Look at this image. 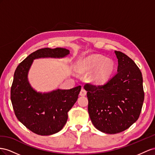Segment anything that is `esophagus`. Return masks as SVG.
I'll return each instance as SVG.
<instances>
[{"label":"esophagus","mask_w":155,"mask_h":155,"mask_svg":"<svg viewBox=\"0 0 155 155\" xmlns=\"http://www.w3.org/2000/svg\"><path fill=\"white\" fill-rule=\"evenodd\" d=\"M86 91L84 89H82L80 92V95L81 96H85L86 95Z\"/></svg>","instance_id":"esophagus-1"}]
</instances>
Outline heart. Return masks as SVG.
I'll return each mask as SVG.
<instances>
[{
    "label": "heart",
    "instance_id": "1",
    "mask_svg": "<svg viewBox=\"0 0 155 155\" xmlns=\"http://www.w3.org/2000/svg\"><path fill=\"white\" fill-rule=\"evenodd\" d=\"M114 69V61L100 55H91L82 59L77 65V72L90 73L88 80L95 85H103L108 81Z\"/></svg>",
    "mask_w": 155,
    "mask_h": 155
}]
</instances>
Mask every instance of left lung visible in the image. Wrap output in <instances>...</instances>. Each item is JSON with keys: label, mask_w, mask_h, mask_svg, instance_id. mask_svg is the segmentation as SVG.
I'll return each mask as SVG.
<instances>
[{"label": "left lung", "mask_w": 155, "mask_h": 155, "mask_svg": "<svg viewBox=\"0 0 155 155\" xmlns=\"http://www.w3.org/2000/svg\"><path fill=\"white\" fill-rule=\"evenodd\" d=\"M115 54L117 73L104 85L84 86L93 125L110 134L125 130L138 120L144 100L140 69L124 53L116 51Z\"/></svg>", "instance_id": "left-lung-1"}]
</instances>
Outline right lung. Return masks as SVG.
<instances>
[{
	"label": "right lung",
	"mask_w": 155,
	"mask_h": 155,
	"mask_svg": "<svg viewBox=\"0 0 155 155\" xmlns=\"http://www.w3.org/2000/svg\"><path fill=\"white\" fill-rule=\"evenodd\" d=\"M64 48H44L32 52L17 66L11 87V101L18 120L38 135L57 133L67 122L68 112L77 102L81 86L70 90L39 92L30 85L29 70L34 60L63 58L69 54Z\"/></svg>",
	"instance_id": "right-lung-1"
}]
</instances>
